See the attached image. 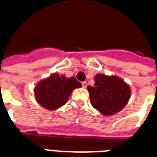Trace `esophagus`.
<instances>
[{
	"label": "esophagus",
	"mask_w": 157,
	"mask_h": 157,
	"mask_svg": "<svg viewBox=\"0 0 157 157\" xmlns=\"http://www.w3.org/2000/svg\"><path fill=\"white\" fill-rule=\"evenodd\" d=\"M81 84H82V87L83 88H86V86H87V82L86 81H83Z\"/></svg>",
	"instance_id": "esophagus-1"
}]
</instances>
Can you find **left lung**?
<instances>
[{
  "label": "left lung",
  "mask_w": 157,
  "mask_h": 157,
  "mask_svg": "<svg viewBox=\"0 0 157 157\" xmlns=\"http://www.w3.org/2000/svg\"><path fill=\"white\" fill-rule=\"evenodd\" d=\"M94 86H88L91 105L103 116H112L121 111L131 94L130 87L121 77L97 74Z\"/></svg>",
  "instance_id": "8db88e82"
}]
</instances>
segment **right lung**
<instances>
[{
	"instance_id": "1",
	"label": "right lung",
	"mask_w": 157,
	"mask_h": 157,
	"mask_svg": "<svg viewBox=\"0 0 157 157\" xmlns=\"http://www.w3.org/2000/svg\"><path fill=\"white\" fill-rule=\"evenodd\" d=\"M82 85L74 76L66 77L53 73L49 77L40 80L34 88L36 100L49 111L56 110L67 102L74 89Z\"/></svg>"
}]
</instances>
